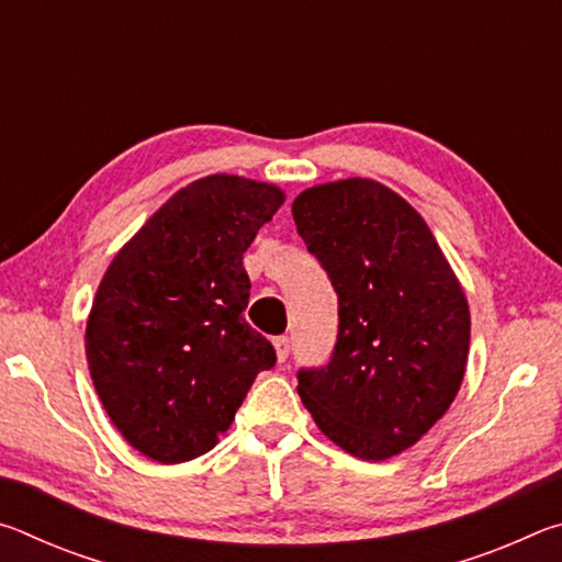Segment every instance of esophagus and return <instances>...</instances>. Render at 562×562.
Listing matches in <instances>:
<instances>
[{"label":"esophagus","instance_id":"34e87169","mask_svg":"<svg viewBox=\"0 0 562 562\" xmlns=\"http://www.w3.org/2000/svg\"><path fill=\"white\" fill-rule=\"evenodd\" d=\"M274 349H278L280 361H284L290 357V337H274Z\"/></svg>","mask_w":562,"mask_h":562}]
</instances>
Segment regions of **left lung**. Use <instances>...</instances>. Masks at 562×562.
Returning <instances> with one entry per match:
<instances>
[{
	"mask_svg": "<svg viewBox=\"0 0 562 562\" xmlns=\"http://www.w3.org/2000/svg\"><path fill=\"white\" fill-rule=\"evenodd\" d=\"M297 233L339 300L329 361L300 369L297 394L347 453L384 461L446 414L469 359V302L429 225L376 180L304 190Z\"/></svg>",
	"mask_w": 562,
	"mask_h": 562,
	"instance_id": "obj_1",
	"label": "left lung"
}]
</instances>
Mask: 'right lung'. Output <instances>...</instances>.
I'll use <instances>...</instances> for the list:
<instances>
[{
	"label": "right lung",
	"mask_w": 562,
	"mask_h": 562,
	"mask_svg": "<svg viewBox=\"0 0 562 562\" xmlns=\"http://www.w3.org/2000/svg\"><path fill=\"white\" fill-rule=\"evenodd\" d=\"M284 195L268 183L207 176L170 198L123 245L87 325L93 386L133 449L183 463L231 429L274 349L243 317V255Z\"/></svg>",
	"instance_id": "1"
}]
</instances>
